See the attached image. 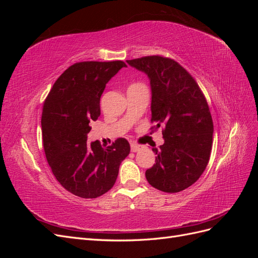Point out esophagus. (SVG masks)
Here are the masks:
<instances>
[{
  "label": "esophagus",
  "instance_id": "1",
  "mask_svg": "<svg viewBox=\"0 0 258 258\" xmlns=\"http://www.w3.org/2000/svg\"><path fill=\"white\" fill-rule=\"evenodd\" d=\"M141 150H142V146L141 145H139L137 143H131V152L137 153V152L141 151Z\"/></svg>",
  "mask_w": 258,
  "mask_h": 258
}]
</instances>
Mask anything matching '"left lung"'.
<instances>
[{
    "instance_id": "obj_1",
    "label": "left lung",
    "mask_w": 258,
    "mask_h": 258,
    "mask_svg": "<svg viewBox=\"0 0 258 258\" xmlns=\"http://www.w3.org/2000/svg\"><path fill=\"white\" fill-rule=\"evenodd\" d=\"M127 63L151 81L152 122L165 126V143L154 147L157 155L147 169V182L165 192H178L204 173L213 142V120L206 97L194 77L176 61L147 56Z\"/></svg>"
}]
</instances>
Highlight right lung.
Segmentation results:
<instances>
[{
	"label": "right lung",
	"instance_id": "1",
	"mask_svg": "<svg viewBox=\"0 0 258 258\" xmlns=\"http://www.w3.org/2000/svg\"><path fill=\"white\" fill-rule=\"evenodd\" d=\"M123 61H84L67 69L44 101L42 136L46 159L62 187L81 198H97L116 182L121 161L130 153L126 139L107 147L87 142L90 124L101 114L105 85Z\"/></svg>",
	"mask_w": 258,
	"mask_h": 258
}]
</instances>
